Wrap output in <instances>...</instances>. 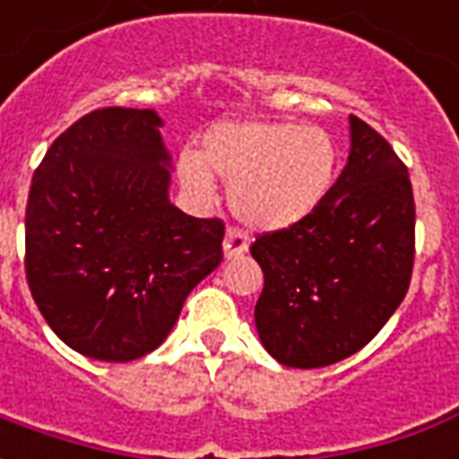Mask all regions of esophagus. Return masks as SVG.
Wrapping results in <instances>:
<instances>
[{
    "instance_id": "34e87169",
    "label": "esophagus",
    "mask_w": 459,
    "mask_h": 459,
    "mask_svg": "<svg viewBox=\"0 0 459 459\" xmlns=\"http://www.w3.org/2000/svg\"><path fill=\"white\" fill-rule=\"evenodd\" d=\"M243 253H248V238L236 229L226 230V238H223V255H226V260L240 258Z\"/></svg>"
}]
</instances>
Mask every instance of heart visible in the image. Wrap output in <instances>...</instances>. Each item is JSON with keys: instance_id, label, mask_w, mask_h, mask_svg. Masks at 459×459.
<instances>
[{"instance_id": "1", "label": "heart", "mask_w": 459, "mask_h": 459, "mask_svg": "<svg viewBox=\"0 0 459 459\" xmlns=\"http://www.w3.org/2000/svg\"><path fill=\"white\" fill-rule=\"evenodd\" d=\"M337 167L329 132L288 120L219 122L204 134L201 154L184 152L177 160L191 196L213 199L216 174L230 184V209L240 223L265 233L315 213L334 186Z\"/></svg>"}]
</instances>
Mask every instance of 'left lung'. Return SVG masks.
Here are the masks:
<instances>
[{
  "label": "left lung",
  "mask_w": 459,
  "mask_h": 459,
  "mask_svg": "<svg viewBox=\"0 0 459 459\" xmlns=\"http://www.w3.org/2000/svg\"><path fill=\"white\" fill-rule=\"evenodd\" d=\"M413 243L405 164L378 132L349 115V157L322 206L250 246L265 275L255 305L265 351L295 368L356 354L403 302Z\"/></svg>",
  "instance_id": "left-lung-1"
}]
</instances>
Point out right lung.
I'll return each mask as SVG.
<instances>
[{"instance_id": "obj_1", "label": "right lung", "mask_w": 459, "mask_h": 459, "mask_svg": "<svg viewBox=\"0 0 459 459\" xmlns=\"http://www.w3.org/2000/svg\"><path fill=\"white\" fill-rule=\"evenodd\" d=\"M157 110L103 108L48 147L26 204V280L56 337L98 361L150 354L223 260L219 219L169 201Z\"/></svg>"}]
</instances>
